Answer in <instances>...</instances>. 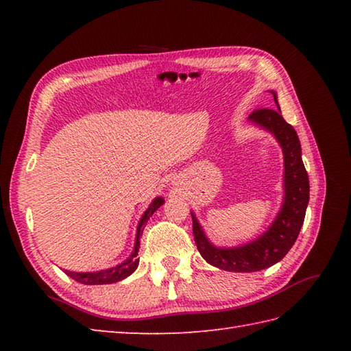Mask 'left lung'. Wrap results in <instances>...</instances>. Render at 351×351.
I'll use <instances>...</instances> for the list:
<instances>
[{"label":"left lung","instance_id":"8db88e82","mask_svg":"<svg viewBox=\"0 0 351 351\" xmlns=\"http://www.w3.org/2000/svg\"><path fill=\"white\" fill-rule=\"evenodd\" d=\"M273 95L274 108H258L250 113L249 121L271 132L283 152V204L274 221L256 240L238 247H215L208 240L195 213L193 235L200 255L225 271L252 273L274 265L293 247L304 221L309 202V178L302 160L300 140L295 130L282 117L278 95Z\"/></svg>","mask_w":351,"mask_h":351}]
</instances>
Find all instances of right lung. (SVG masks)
I'll use <instances>...</instances> for the list:
<instances>
[{
    "label": "right lung",
    "instance_id": "right-lung-1",
    "mask_svg": "<svg viewBox=\"0 0 351 351\" xmlns=\"http://www.w3.org/2000/svg\"><path fill=\"white\" fill-rule=\"evenodd\" d=\"M164 204L162 197H155L154 202L149 205L145 214L141 215V219L138 221L137 226V234H136V244H134V250L130 255V258L123 261L122 264H119L116 267L107 268V270H101V271H87V273H75V271H68L64 270V273L69 276V278L75 279L80 283H84V285H104V283H114L119 280H123L125 278H128L130 274L136 271V268L138 267V247H140V237L143 234V229L146 226V223L149 217L158 210V208Z\"/></svg>",
    "mask_w": 351,
    "mask_h": 351
}]
</instances>
